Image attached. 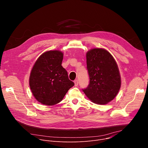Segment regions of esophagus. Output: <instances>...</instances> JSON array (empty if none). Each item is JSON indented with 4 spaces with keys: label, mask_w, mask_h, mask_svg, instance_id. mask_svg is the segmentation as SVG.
<instances>
[{
    "label": "esophagus",
    "mask_w": 148,
    "mask_h": 148,
    "mask_svg": "<svg viewBox=\"0 0 148 148\" xmlns=\"http://www.w3.org/2000/svg\"><path fill=\"white\" fill-rule=\"evenodd\" d=\"M74 86H75V87H77L78 85V80H77V79L74 80Z\"/></svg>",
    "instance_id": "esophagus-1"
}]
</instances>
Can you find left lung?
Returning <instances> with one entry per match:
<instances>
[{
  "label": "left lung",
  "mask_w": 148,
  "mask_h": 148,
  "mask_svg": "<svg viewBox=\"0 0 148 148\" xmlns=\"http://www.w3.org/2000/svg\"><path fill=\"white\" fill-rule=\"evenodd\" d=\"M87 69L90 82L83 92L93 102L104 105L111 101L121 87V77L112 55L102 49L87 53Z\"/></svg>",
  "instance_id": "1"
}]
</instances>
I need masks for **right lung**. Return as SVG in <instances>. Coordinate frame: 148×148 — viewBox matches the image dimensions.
Wrapping results in <instances>:
<instances>
[{
	"mask_svg": "<svg viewBox=\"0 0 148 148\" xmlns=\"http://www.w3.org/2000/svg\"><path fill=\"white\" fill-rule=\"evenodd\" d=\"M63 53L49 51L41 54L32 70L29 85L35 98L46 105L60 102L74 86L67 71L61 66Z\"/></svg>",
	"mask_w": 148,
	"mask_h": 148,
	"instance_id": "right-lung-1",
	"label": "right lung"
}]
</instances>
